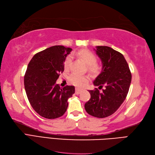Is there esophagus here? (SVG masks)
Instances as JSON below:
<instances>
[{"instance_id": "obj_1", "label": "esophagus", "mask_w": 155, "mask_h": 155, "mask_svg": "<svg viewBox=\"0 0 155 155\" xmlns=\"http://www.w3.org/2000/svg\"><path fill=\"white\" fill-rule=\"evenodd\" d=\"M81 92V89H78V88H75V94H76V95H79V94H80Z\"/></svg>"}]
</instances>
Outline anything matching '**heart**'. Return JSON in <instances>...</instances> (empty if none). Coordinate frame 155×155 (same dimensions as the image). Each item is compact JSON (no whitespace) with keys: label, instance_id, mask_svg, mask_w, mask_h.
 I'll return each instance as SVG.
<instances>
[{"label":"heart","instance_id":"1","mask_svg":"<svg viewBox=\"0 0 155 155\" xmlns=\"http://www.w3.org/2000/svg\"><path fill=\"white\" fill-rule=\"evenodd\" d=\"M73 54L78 55L87 64V68L90 72L97 74L101 71V66L96 62L97 60V56L91 51L87 50V49H81L76 52H74ZM71 61H72L71 56L70 55L67 56L64 60V67L66 70H68L70 68ZM69 80L71 84L81 87L87 82H88L89 78L86 75H81L78 74L72 73L70 75Z\"/></svg>","mask_w":155,"mask_h":155}]
</instances>
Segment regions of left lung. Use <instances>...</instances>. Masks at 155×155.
<instances>
[{
  "label": "left lung",
  "instance_id": "obj_1",
  "mask_svg": "<svg viewBox=\"0 0 155 155\" xmlns=\"http://www.w3.org/2000/svg\"><path fill=\"white\" fill-rule=\"evenodd\" d=\"M96 54L101 58L103 68L101 74L93 81L98 89L90 90L91 99L85 104L89 114L97 118H106L118 110L125 101L129 91L131 74L122 54L111 47L97 46Z\"/></svg>",
  "mask_w": 155,
  "mask_h": 155
}]
</instances>
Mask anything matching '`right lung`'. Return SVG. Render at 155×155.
<instances>
[{
	"instance_id": "right-lung-1",
	"label": "right lung",
	"mask_w": 155,
	"mask_h": 155,
	"mask_svg": "<svg viewBox=\"0 0 155 155\" xmlns=\"http://www.w3.org/2000/svg\"><path fill=\"white\" fill-rule=\"evenodd\" d=\"M71 48L55 45L33 56L24 75V87L30 104L37 114L55 119L66 112L68 99L75 93L72 85L61 88L56 84L64 70V62Z\"/></svg>"
}]
</instances>
